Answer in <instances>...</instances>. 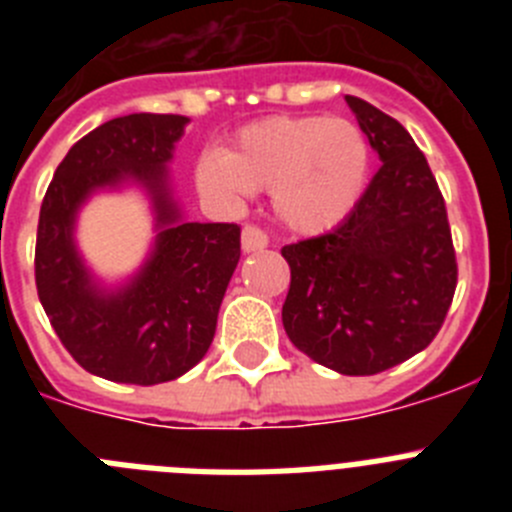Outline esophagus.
I'll use <instances>...</instances> for the list:
<instances>
[{
    "mask_svg": "<svg viewBox=\"0 0 512 512\" xmlns=\"http://www.w3.org/2000/svg\"><path fill=\"white\" fill-rule=\"evenodd\" d=\"M241 243H243V251L246 253L264 251V248L269 246V235H266V230L256 228V225H246L241 233Z\"/></svg>",
    "mask_w": 512,
    "mask_h": 512,
    "instance_id": "1",
    "label": "esophagus"
}]
</instances>
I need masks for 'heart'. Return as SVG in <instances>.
<instances>
[{
    "label": "heart",
    "instance_id": "obj_1",
    "mask_svg": "<svg viewBox=\"0 0 512 512\" xmlns=\"http://www.w3.org/2000/svg\"><path fill=\"white\" fill-rule=\"evenodd\" d=\"M372 171V148L351 120L328 115H271L235 130L230 148H205L194 174L205 192L243 197L271 192L282 223L323 233L359 205Z\"/></svg>",
    "mask_w": 512,
    "mask_h": 512
}]
</instances>
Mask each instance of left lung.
Returning <instances> with one entry per match:
<instances>
[{
	"instance_id": "8db88e82",
	"label": "left lung",
	"mask_w": 512,
	"mask_h": 512,
	"mask_svg": "<svg viewBox=\"0 0 512 512\" xmlns=\"http://www.w3.org/2000/svg\"><path fill=\"white\" fill-rule=\"evenodd\" d=\"M382 166L330 233L289 243L282 323L312 361L348 377L387 372L438 336L456 292L446 202L410 133L346 97Z\"/></svg>"
}]
</instances>
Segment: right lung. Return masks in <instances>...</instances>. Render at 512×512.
<instances>
[{
    "mask_svg": "<svg viewBox=\"0 0 512 512\" xmlns=\"http://www.w3.org/2000/svg\"><path fill=\"white\" fill-rule=\"evenodd\" d=\"M187 117H115L76 140L40 205L35 287L63 348L89 374L125 384L171 382L210 348L225 289L241 259V225L182 223L166 189V161ZM138 178L154 194L157 251L117 296L91 287L75 256V207L94 188Z\"/></svg>",
    "mask_w": 512,
    "mask_h": 512,
    "instance_id": "add662e5",
    "label": "right lung"
}]
</instances>
